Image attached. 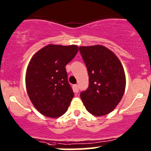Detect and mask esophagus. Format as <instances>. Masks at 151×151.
Instances as JSON below:
<instances>
[{"label": "esophagus", "mask_w": 151, "mask_h": 151, "mask_svg": "<svg viewBox=\"0 0 151 151\" xmlns=\"http://www.w3.org/2000/svg\"><path fill=\"white\" fill-rule=\"evenodd\" d=\"M73 88H74V91L75 92H79V86L78 84H74L73 86Z\"/></svg>", "instance_id": "34e87169"}]
</instances>
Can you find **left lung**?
Wrapping results in <instances>:
<instances>
[{
  "label": "left lung",
  "instance_id": "1",
  "mask_svg": "<svg viewBox=\"0 0 151 151\" xmlns=\"http://www.w3.org/2000/svg\"><path fill=\"white\" fill-rule=\"evenodd\" d=\"M88 71L89 86L80 93L86 109L95 116L110 113L121 100L125 89V72L116 55L101 45L80 46Z\"/></svg>",
  "mask_w": 151,
  "mask_h": 151
}]
</instances>
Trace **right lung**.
Listing matches in <instances>:
<instances>
[{
	"label": "right lung",
	"mask_w": 151,
	"mask_h": 151,
	"mask_svg": "<svg viewBox=\"0 0 151 151\" xmlns=\"http://www.w3.org/2000/svg\"><path fill=\"white\" fill-rule=\"evenodd\" d=\"M78 50L75 45L49 44L31 58L26 71V89L33 105L42 115L55 118L68 110L74 94L65 67Z\"/></svg>",
	"instance_id": "add662e5"
}]
</instances>
